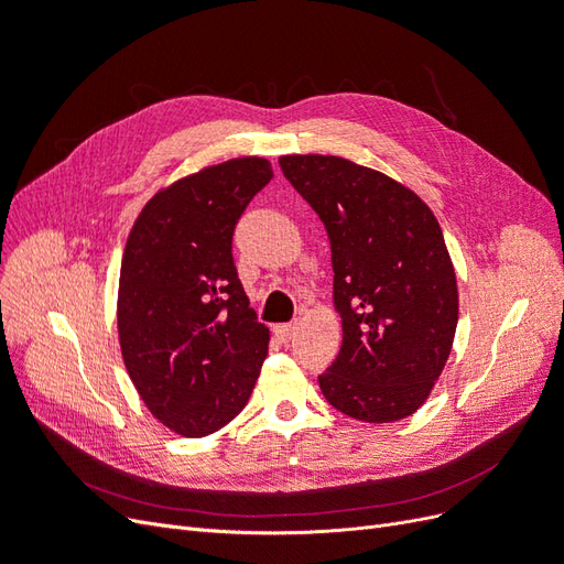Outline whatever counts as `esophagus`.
Segmentation results:
<instances>
[{"instance_id":"esophagus-1","label":"esophagus","mask_w":564,"mask_h":564,"mask_svg":"<svg viewBox=\"0 0 564 564\" xmlns=\"http://www.w3.org/2000/svg\"><path fill=\"white\" fill-rule=\"evenodd\" d=\"M296 324H278L275 327V336L280 338V340H284V344H289V340H292L294 336H296Z\"/></svg>"}]
</instances>
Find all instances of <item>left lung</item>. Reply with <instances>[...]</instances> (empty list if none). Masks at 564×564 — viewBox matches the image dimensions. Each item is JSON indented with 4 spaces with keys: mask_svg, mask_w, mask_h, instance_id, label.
<instances>
[{
    "mask_svg": "<svg viewBox=\"0 0 564 564\" xmlns=\"http://www.w3.org/2000/svg\"><path fill=\"white\" fill-rule=\"evenodd\" d=\"M280 166L332 245L344 344L319 377L322 395L357 421L412 416L447 365L458 322L435 214L406 185L344 158L284 155Z\"/></svg>",
    "mask_w": 564,
    "mask_h": 564,
    "instance_id": "left-lung-1",
    "label": "left lung"
}]
</instances>
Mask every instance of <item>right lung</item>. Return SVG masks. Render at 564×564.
Segmentation results:
<instances>
[{"instance_id": "obj_1", "label": "right lung", "mask_w": 564, "mask_h": 564, "mask_svg": "<svg viewBox=\"0 0 564 564\" xmlns=\"http://www.w3.org/2000/svg\"><path fill=\"white\" fill-rule=\"evenodd\" d=\"M272 178L263 158L204 166L148 199L119 270L117 334L129 379L169 431L204 437L242 412L268 355L232 261V232Z\"/></svg>"}]
</instances>
